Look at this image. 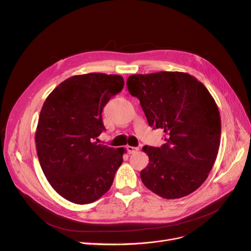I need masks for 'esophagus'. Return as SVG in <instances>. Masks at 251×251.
Here are the masks:
<instances>
[{
  "instance_id": "esophagus-1",
  "label": "esophagus",
  "mask_w": 251,
  "mask_h": 251,
  "mask_svg": "<svg viewBox=\"0 0 251 251\" xmlns=\"http://www.w3.org/2000/svg\"><path fill=\"white\" fill-rule=\"evenodd\" d=\"M126 150L128 152V154H132V153H136L139 151V147H131V146H127L126 147Z\"/></svg>"
}]
</instances>
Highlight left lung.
<instances>
[{
  "mask_svg": "<svg viewBox=\"0 0 251 251\" xmlns=\"http://www.w3.org/2000/svg\"><path fill=\"white\" fill-rule=\"evenodd\" d=\"M126 86L149 126L165 132L160 148L143 147L149 157L141 171L143 183L167 200L194 193L208 178L220 147L221 117L213 96L182 72L131 75Z\"/></svg>",
  "mask_w": 251,
  "mask_h": 251,
  "instance_id": "left-lung-1",
  "label": "left lung"
}]
</instances>
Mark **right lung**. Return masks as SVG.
I'll return each instance as SVG.
<instances>
[{"instance_id":"right-lung-1","label":"right lung","mask_w":251,"mask_h":251,"mask_svg":"<svg viewBox=\"0 0 251 251\" xmlns=\"http://www.w3.org/2000/svg\"><path fill=\"white\" fill-rule=\"evenodd\" d=\"M124 85L119 75L73 76L55 87L43 103L35 132L39 163L52 188L74 203L101 198L123 163L124 148L95 140L105 129L103 107Z\"/></svg>"}]
</instances>
